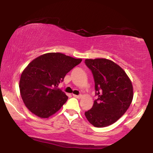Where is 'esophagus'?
I'll return each instance as SVG.
<instances>
[{
    "label": "esophagus",
    "mask_w": 153,
    "mask_h": 153,
    "mask_svg": "<svg viewBox=\"0 0 153 153\" xmlns=\"http://www.w3.org/2000/svg\"><path fill=\"white\" fill-rule=\"evenodd\" d=\"M73 96H74V97H76V98H78V99H80V98H81V97H82V96H81V95H74V94H73Z\"/></svg>",
    "instance_id": "esophagus-1"
}]
</instances>
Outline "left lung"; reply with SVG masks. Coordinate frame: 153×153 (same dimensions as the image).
Segmentation results:
<instances>
[{"instance_id": "8db88e82", "label": "left lung", "mask_w": 153, "mask_h": 153, "mask_svg": "<svg viewBox=\"0 0 153 153\" xmlns=\"http://www.w3.org/2000/svg\"><path fill=\"white\" fill-rule=\"evenodd\" d=\"M85 63L93 73L98 97L85 116L96 127L108 126L116 123L130 106L134 95L132 83L125 71L112 60L85 59Z\"/></svg>"}]
</instances>
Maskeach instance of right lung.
Here are the masks:
<instances>
[{"label":"right lung","mask_w":153,"mask_h":153,"mask_svg":"<svg viewBox=\"0 0 153 153\" xmlns=\"http://www.w3.org/2000/svg\"><path fill=\"white\" fill-rule=\"evenodd\" d=\"M82 61L61 53H47L33 60L21 75L23 102L35 116L47 118L56 114L68 97L59 88L66 74Z\"/></svg>","instance_id":"1"}]
</instances>
